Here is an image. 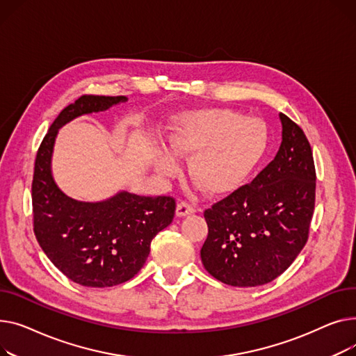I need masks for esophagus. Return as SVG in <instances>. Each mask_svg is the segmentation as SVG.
I'll return each instance as SVG.
<instances>
[{
  "mask_svg": "<svg viewBox=\"0 0 356 356\" xmlns=\"http://www.w3.org/2000/svg\"><path fill=\"white\" fill-rule=\"evenodd\" d=\"M195 213V208L188 204L185 201H181L178 205H177V216L178 217H185V216H191Z\"/></svg>",
  "mask_w": 356,
  "mask_h": 356,
  "instance_id": "1",
  "label": "esophagus"
}]
</instances>
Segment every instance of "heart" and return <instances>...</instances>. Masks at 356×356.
Instances as JSON below:
<instances>
[{
	"label": "heart",
	"mask_w": 356,
	"mask_h": 356,
	"mask_svg": "<svg viewBox=\"0 0 356 356\" xmlns=\"http://www.w3.org/2000/svg\"><path fill=\"white\" fill-rule=\"evenodd\" d=\"M270 143L266 124L222 109H200L178 116L168 135L170 151L156 156L163 177L179 172L177 158L190 159L188 171L211 195L232 194L252 177Z\"/></svg>",
	"instance_id": "obj_1"
}]
</instances>
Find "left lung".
Here are the masks:
<instances>
[{
  "label": "left lung",
  "instance_id": "8db88e82",
  "mask_svg": "<svg viewBox=\"0 0 356 356\" xmlns=\"http://www.w3.org/2000/svg\"><path fill=\"white\" fill-rule=\"evenodd\" d=\"M282 145L252 181L204 213L208 236L201 248L205 270L236 287L279 277L309 237L316 172L300 127L280 113Z\"/></svg>",
  "mask_w": 356,
  "mask_h": 356
}]
</instances>
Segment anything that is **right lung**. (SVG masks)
<instances>
[{
	"mask_svg": "<svg viewBox=\"0 0 356 356\" xmlns=\"http://www.w3.org/2000/svg\"><path fill=\"white\" fill-rule=\"evenodd\" d=\"M127 96L85 95L63 109L41 142L31 185L34 234L50 261L72 282L112 287L132 279L151 252L152 238L172 222L175 200L128 191L97 202L63 193L51 174L58 129L73 119L108 111Z\"/></svg>",
	"mask_w": 356,
	"mask_h": 356,
	"instance_id": "add662e5",
	"label": "right lung"
}]
</instances>
